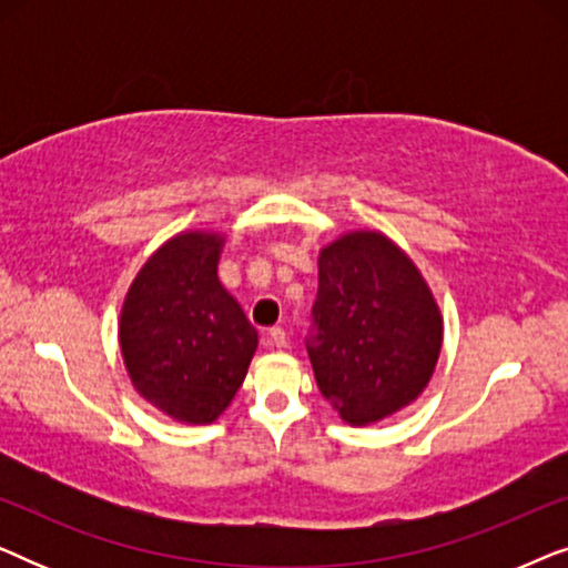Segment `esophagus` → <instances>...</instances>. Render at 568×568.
Instances as JSON below:
<instances>
[{
	"label": "esophagus",
	"instance_id": "34e87169",
	"mask_svg": "<svg viewBox=\"0 0 568 568\" xmlns=\"http://www.w3.org/2000/svg\"><path fill=\"white\" fill-rule=\"evenodd\" d=\"M268 338H271V344L278 346V348L286 346V331L284 328H271L268 331Z\"/></svg>",
	"mask_w": 568,
	"mask_h": 568
}]
</instances>
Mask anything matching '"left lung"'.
Segmentation results:
<instances>
[{
  "instance_id": "obj_1",
  "label": "left lung",
  "mask_w": 568,
  "mask_h": 568,
  "mask_svg": "<svg viewBox=\"0 0 568 568\" xmlns=\"http://www.w3.org/2000/svg\"><path fill=\"white\" fill-rule=\"evenodd\" d=\"M305 346L317 387L354 426L418 398L442 348L429 286L379 232H352L321 251Z\"/></svg>"
}]
</instances>
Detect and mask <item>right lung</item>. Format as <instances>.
<instances>
[{
  "label": "right lung",
  "mask_w": 568,
  "mask_h": 568,
  "mask_svg": "<svg viewBox=\"0 0 568 568\" xmlns=\"http://www.w3.org/2000/svg\"><path fill=\"white\" fill-rule=\"evenodd\" d=\"M220 235L185 232L160 247L121 310L131 383L168 416L209 424L243 385L258 333L216 278Z\"/></svg>",
  "instance_id": "1"
}]
</instances>
